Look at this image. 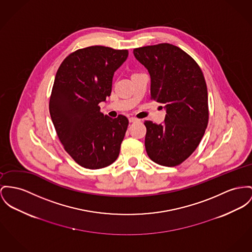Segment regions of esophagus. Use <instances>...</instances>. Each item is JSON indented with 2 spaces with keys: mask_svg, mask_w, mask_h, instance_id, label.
<instances>
[{
  "mask_svg": "<svg viewBox=\"0 0 252 252\" xmlns=\"http://www.w3.org/2000/svg\"><path fill=\"white\" fill-rule=\"evenodd\" d=\"M138 119H136L135 118H129V121L131 122V123H133V122H136Z\"/></svg>",
  "mask_w": 252,
  "mask_h": 252,
  "instance_id": "1",
  "label": "esophagus"
}]
</instances>
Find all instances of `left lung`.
I'll return each mask as SVG.
<instances>
[{
    "label": "left lung",
    "instance_id": "obj_1",
    "mask_svg": "<svg viewBox=\"0 0 252 252\" xmlns=\"http://www.w3.org/2000/svg\"><path fill=\"white\" fill-rule=\"evenodd\" d=\"M134 54L150 73L152 100L166 109L163 124L144 122L147 155L159 165H180L197 149L208 124L203 73L189 54L167 43L134 49Z\"/></svg>",
    "mask_w": 252,
    "mask_h": 252
}]
</instances>
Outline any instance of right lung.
Wrapping results in <instances>:
<instances>
[{
    "label": "right lung",
    "mask_w": 252,
    "mask_h": 252,
    "mask_svg": "<svg viewBox=\"0 0 252 252\" xmlns=\"http://www.w3.org/2000/svg\"><path fill=\"white\" fill-rule=\"evenodd\" d=\"M127 57V50L92 46L68 54L56 72L51 120L65 151L82 167H107L118 158L129 120L104 117L99 103L111 95L114 73Z\"/></svg>",
    "instance_id": "add662e5"
}]
</instances>
